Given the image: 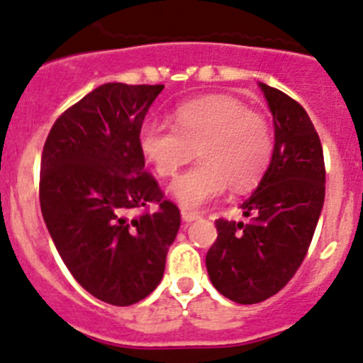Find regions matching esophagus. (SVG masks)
Segmentation results:
<instances>
[{
    "mask_svg": "<svg viewBox=\"0 0 363 363\" xmlns=\"http://www.w3.org/2000/svg\"><path fill=\"white\" fill-rule=\"evenodd\" d=\"M199 217L198 212H194V210H189V208H182V219L185 220V223H191V220H196Z\"/></svg>",
    "mask_w": 363,
    "mask_h": 363,
    "instance_id": "34e87169",
    "label": "esophagus"
}]
</instances>
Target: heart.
<instances>
[{
  "label": "heart",
  "instance_id": "obj_1",
  "mask_svg": "<svg viewBox=\"0 0 363 363\" xmlns=\"http://www.w3.org/2000/svg\"><path fill=\"white\" fill-rule=\"evenodd\" d=\"M174 126L146 121L139 147L160 178H171L198 153V165L176 178L171 192L184 206L199 208L230 185L244 192L257 187L274 153L272 126L240 99L212 94L184 103L172 113Z\"/></svg>",
  "mask_w": 363,
  "mask_h": 363
}]
</instances>
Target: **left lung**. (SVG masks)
<instances>
[{
  "instance_id": "8db88e82",
  "label": "left lung",
  "mask_w": 363,
  "mask_h": 363,
  "mask_svg": "<svg viewBox=\"0 0 363 363\" xmlns=\"http://www.w3.org/2000/svg\"><path fill=\"white\" fill-rule=\"evenodd\" d=\"M274 121V153L257 191L240 205L247 223L217 219L206 253L213 287L240 305L281 291L308 253L324 203V157L306 110L260 84Z\"/></svg>"
}]
</instances>
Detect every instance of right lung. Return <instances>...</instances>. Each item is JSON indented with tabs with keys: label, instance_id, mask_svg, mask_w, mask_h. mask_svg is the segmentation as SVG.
<instances>
[{
	"label": "right lung",
	"instance_id": "right-lung-1",
	"mask_svg": "<svg viewBox=\"0 0 363 363\" xmlns=\"http://www.w3.org/2000/svg\"><path fill=\"white\" fill-rule=\"evenodd\" d=\"M162 89L101 85L69 106L44 143V223L76 281L108 305H133L157 289L182 223L139 147Z\"/></svg>",
	"mask_w": 363,
	"mask_h": 363
}]
</instances>
